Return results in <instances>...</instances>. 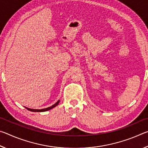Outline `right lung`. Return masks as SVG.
I'll return each mask as SVG.
<instances>
[{
    "label": "right lung",
    "instance_id": "obj_1",
    "mask_svg": "<svg viewBox=\"0 0 148 148\" xmlns=\"http://www.w3.org/2000/svg\"><path fill=\"white\" fill-rule=\"evenodd\" d=\"M59 101H60L59 100V101H57L56 104H54L53 105H52L51 106L48 107V108H46L41 109V110H38V109H31V108H27V107H25V108H26V109H27L28 110H29V111H31V112H46V111H47V110H51V109H52V108H53L54 107L57 106V105L59 104Z\"/></svg>",
    "mask_w": 148,
    "mask_h": 148
}]
</instances>
